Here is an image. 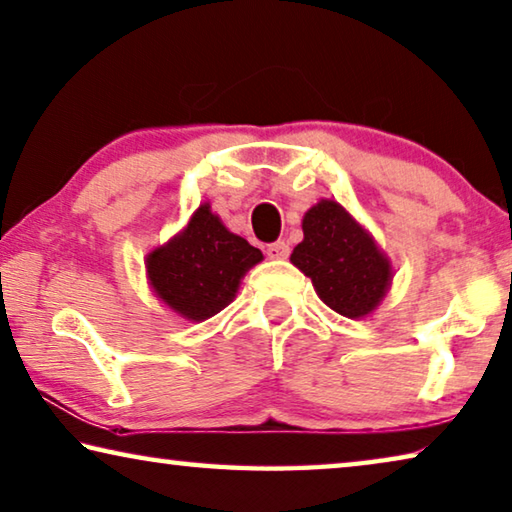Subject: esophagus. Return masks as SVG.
<instances>
[{
  "instance_id": "1",
  "label": "esophagus",
  "mask_w": 512,
  "mask_h": 512,
  "mask_svg": "<svg viewBox=\"0 0 512 512\" xmlns=\"http://www.w3.org/2000/svg\"><path fill=\"white\" fill-rule=\"evenodd\" d=\"M266 255L271 259H287L289 257V243L287 241H275L266 248Z\"/></svg>"
}]
</instances>
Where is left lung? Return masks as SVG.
<instances>
[{
    "label": "left lung",
    "instance_id": "1",
    "mask_svg": "<svg viewBox=\"0 0 512 512\" xmlns=\"http://www.w3.org/2000/svg\"><path fill=\"white\" fill-rule=\"evenodd\" d=\"M291 264L312 280L316 296L346 319L378 310L394 280V266L373 234L337 200L321 198L303 216V241Z\"/></svg>",
    "mask_w": 512,
    "mask_h": 512
}]
</instances>
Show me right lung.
I'll return each mask as SVG.
<instances>
[{"label":"right lung","instance_id":"obj_1","mask_svg":"<svg viewBox=\"0 0 512 512\" xmlns=\"http://www.w3.org/2000/svg\"><path fill=\"white\" fill-rule=\"evenodd\" d=\"M262 259V250L227 230L202 202L175 237L145 255V278L170 312L200 323L237 298L243 275Z\"/></svg>","mask_w":512,"mask_h":512}]
</instances>
